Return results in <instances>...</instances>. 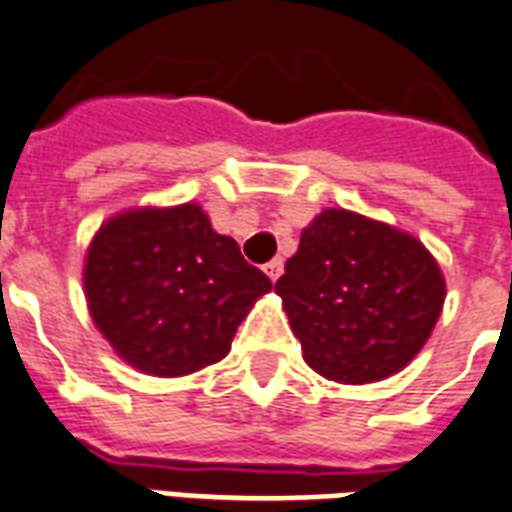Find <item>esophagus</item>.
<instances>
[{
	"label": "esophagus",
	"instance_id": "esophagus-1",
	"mask_svg": "<svg viewBox=\"0 0 512 512\" xmlns=\"http://www.w3.org/2000/svg\"><path fill=\"white\" fill-rule=\"evenodd\" d=\"M263 271L268 273V279H271V282H276V279H279V276H282V271H284L282 257H273L271 263L263 265Z\"/></svg>",
	"mask_w": 512,
	"mask_h": 512
}]
</instances>
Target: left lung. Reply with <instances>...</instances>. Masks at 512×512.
<instances>
[{
    "label": "left lung",
    "mask_w": 512,
    "mask_h": 512,
    "mask_svg": "<svg viewBox=\"0 0 512 512\" xmlns=\"http://www.w3.org/2000/svg\"><path fill=\"white\" fill-rule=\"evenodd\" d=\"M276 292L311 368L338 384H370L419 354L446 282L413 236L327 209L303 230Z\"/></svg>",
    "instance_id": "8db88e82"
}]
</instances>
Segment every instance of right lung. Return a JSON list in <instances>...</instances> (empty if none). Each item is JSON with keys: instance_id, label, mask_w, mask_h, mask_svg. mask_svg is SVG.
<instances>
[{"instance_id": "1", "label": "right lung", "mask_w": 512, "mask_h": 512, "mask_svg": "<svg viewBox=\"0 0 512 512\" xmlns=\"http://www.w3.org/2000/svg\"><path fill=\"white\" fill-rule=\"evenodd\" d=\"M268 290L271 279L195 204L112 217L85 263L93 322L150 376H187L220 362Z\"/></svg>"}]
</instances>
